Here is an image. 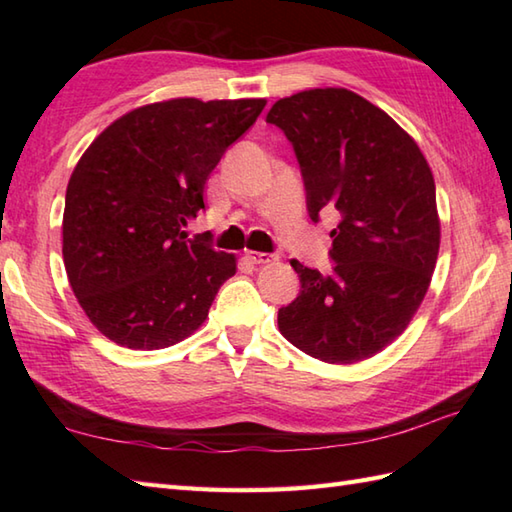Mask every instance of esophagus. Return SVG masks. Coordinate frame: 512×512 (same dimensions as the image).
<instances>
[{"instance_id": "esophagus-1", "label": "esophagus", "mask_w": 512, "mask_h": 512, "mask_svg": "<svg viewBox=\"0 0 512 512\" xmlns=\"http://www.w3.org/2000/svg\"><path fill=\"white\" fill-rule=\"evenodd\" d=\"M246 259L250 264H270V262H275L277 259V255H270V253H253V250H250V253H246Z\"/></svg>"}]
</instances>
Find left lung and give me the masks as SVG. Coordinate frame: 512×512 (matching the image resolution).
<instances>
[{"label":"left lung","mask_w":512,"mask_h":512,"mask_svg":"<svg viewBox=\"0 0 512 512\" xmlns=\"http://www.w3.org/2000/svg\"><path fill=\"white\" fill-rule=\"evenodd\" d=\"M266 123L295 149L310 220L339 215L328 275L290 262L301 290L279 308V330L319 361H363L407 328L427 295L440 248L431 169L394 118L343 88L281 99Z\"/></svg>","instance_id":"left-lung-1"}]
</instances>
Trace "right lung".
I'll list each match as a JSON object with an SVG mask.
<instances>
[{
  "label": "right lung",
  "instance_id": "1",
  "mask_svg": "<svg viewBox=\"0 0 512 512\" xmlns=\"http://www.w3.org/2000/svg\"><path fill=\"white\" fill-rule=\"evenodd\" d=\"M264 99H173L112 123L74 167L65 191L63 264L74 297L107 339L160 350L198 330L235 257L184 226L204 184Z\"/></svg>",
  "mask_w": 512,
  "mask_h": 512
}]
</instances>
